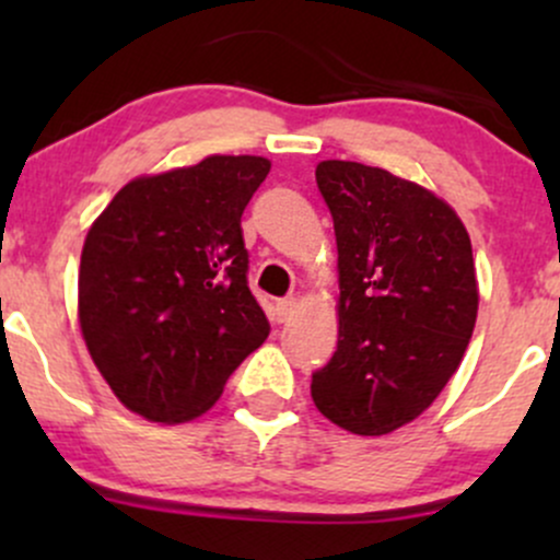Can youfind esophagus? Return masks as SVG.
<instances>
[{
  "mask_svg": "<svg viewBox=\"0 0 560 560\" xmlns=\"http://www.w3.org/2000/svg\"><path fill=\"white\" fill-rule=\"evenodd\" d=\"M294 307H298V300H294V298H284V300H276V305H273V313H276V318H279V320H281V324H284V320H289V318H292Z\"/></svg>",
  "mask_w": 560,
  "mask_h": 560,
  "instance_id": "esophagus-1",
  "label": "esophagus"
}]
</instances>
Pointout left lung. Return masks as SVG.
Here are the masks:
<instances>
[{"label": "left lung", "mask_w": 560, "mask_h": 560, "mask_svg": "<svg viewBox=\"0 0 560 560\" xmlns=\"http://www.w3.org/2000/svg\"><path fill=\"white\" fill-rule=\"evenodd\" d=\"M316 182L339 253V342L313 374V402L352 434H389L421 416L460 365L479 289L471 240L423 186L347 160Z\"/></svg>", "instance_id": "obj_1"}]
</instances>
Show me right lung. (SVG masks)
Listing matches in <instances>:
<instances>
[{
    "mask_svg": "<svg viewBox=\"0 0 560 560\" xmlns=\"http://www.w3.org/2000/svg\"><path fill=\"white\" fill-rule=\"evenodd\" d=\"M271 163L213 155L126 184L89 229L79 320L120 402L158 423L189 421L271 324L247 287L242 213Z\"/></svg>",
    "mask_w": 560,
    "mask_h": 560,
    "instance_id": "obj_1",
    "label": "right lung"
}]
</instances>
